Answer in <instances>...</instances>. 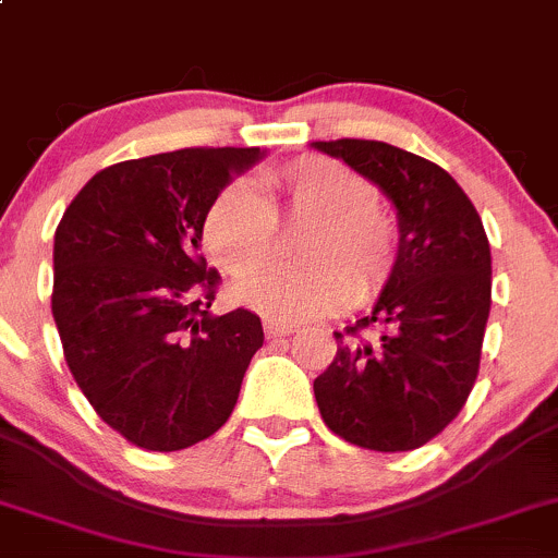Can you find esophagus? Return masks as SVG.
<instances>
[{
    "mask_svg": "<svg viewBox=\"0 0 558 558\" xmlns=\"http://www.w3.org/2000/svg\"><path fill=\"white\" fill-rule=\"evenodd\" d=\"M294 331H296L294 324H278V320H264V333H267L269 339L289 337V333H294Z\"/></svg>",
    "mask_w": 558,
    "mask_h": 558,
    "instance_id": "esophagus-1",
    "label": "esophagus"
}]
</instances>
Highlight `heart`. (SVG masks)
<instances>
[{
	"label": "heart",
	"mask_w": 558,
	"mask_h": 558,
	"mask_svg": "<svg viewBox=\"0 0 558 558\" xmlns=\"http://www.w3.org/2000/svg\"><path fill=\"white\" fill-rule=\"evenodd\" d=\"M230 181L203 216V245L230 275H248L268 258L277 219L310 220L298 244L304 263L274 265L245 278L234 296L275 320H307L361 302L385 283L396 259V221L379 192L355 168L304 155L259 179Z\"/></svg>",
	"instance_id": "obj_1"
}]
</instances>
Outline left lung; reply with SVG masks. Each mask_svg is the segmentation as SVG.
<instances>
[{
  "label": "left lung",
  "mask_w": 558,
  "mask_h": 558,
  "mask_svg": "<svg viewBox=\"0 0 558 558\" xmlns=\"http://www.w3.org/2000/svg\"><path fill=\"white\" fill-rule=\"evenodd\" d=\"M313 146L377 184L401 234L372 313L333 331L337 355L313 383L320 417L355 447L417 449L460 414L476 383L492 307L489 240L462 186L436 162L385 141Z\"/></svg>",
  "instance_id": "1"
}]
</instances>
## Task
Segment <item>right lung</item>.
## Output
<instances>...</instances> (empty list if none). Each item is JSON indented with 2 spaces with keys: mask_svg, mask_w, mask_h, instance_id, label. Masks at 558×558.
<instances>
[{
  "mask_svg": "<svg viewBox=\"0 0 558 558\" xmlns=\"http://www.w3.org/2000/svg\"><path fill=\"white\" fill-rule=\"evenodd\" d=\"M259 146L179 149L125 160L87 181L52 245V318L74 383L122 438L179 451L230 420L262 348L251 310L210 315L203 216Z\"/></svg>",
  "mask_w": 558,
  "mask_h": 558,
  "instance_id": "obj_1",
  "label": "right lung"
}]
</instances>
